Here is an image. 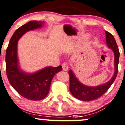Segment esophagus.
<instances>
[{"instance_id": "esophagus-1", "label": "esophagus", "mask_w": 125, "mask_h": 125, "mask_svg": "<svg viewBox=\"0 0 125 125\" xmlns=\"http://www.w3.org/2000/svg\"><path fill=\"white\" fill-rule=\"evenodd\" d=\"M62 68L63 71H68V64L66 63H63L62 64Z\"/></svg>"}]
</instances>
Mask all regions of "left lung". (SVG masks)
<instances>
[{
	"label": "left lung",
	"mask_w": 125,
	"mask_h": 125,
	"mask_svg": "<svg viewBox=\"0 0 125 125\" xmlns=\"http://www.w3.org/2000/svg\"><path fill=\"white\" fill-rule=\"evenodd\" d=\"M106 41L107 47L113 51L114 53L115 71L112 78L106 83L98 86H87L81 83L75 76L72 70L68 71L70 75V91L73 96L77 100L89 101L97 99L102 96L109 88L117 77L118 73V65L119 62L120 52L118 46L114 37L109 32L106 31Z\"/></svg>",
	"instance_id": "obj_1"
}]
</instances>
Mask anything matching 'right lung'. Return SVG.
Wrapping results in <instances>:
<instances>
[{"label": "right lung", "instance_id": "right-lung-1", "mask_svg": "<svg viewBox=\"0 0 125 125\" xmlns=\"http://www.w3.org/2000/svg\"><path fill=\"white\" fill-rule=\"evenodd\" d=\"M44 22L32 21L18 28L13 33L6 51V71L11 85L25 98L42 100L48 95L54 76L62 70V66H47L38 71L28 73L21 69L18 57V42L26 32L40 29Z\"/></svg>", "mask_w": 125, "mask_h": 125}]
</instances>
